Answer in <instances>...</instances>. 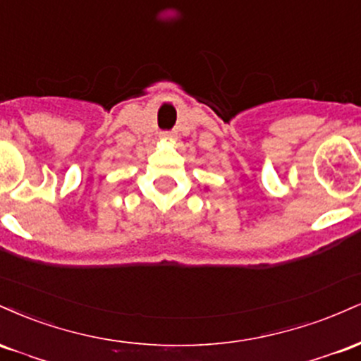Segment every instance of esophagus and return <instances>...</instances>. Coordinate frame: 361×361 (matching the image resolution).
<instances>
[{
    "label": "esophagus",
    "instance_id": "34e87169",
    "mask_svg": "<svg viewBox=\"0 0 361 361\" xmlns=\"http://www.w3.org/2000/svg\"><path fill=\"white\" fill-rule=\"evenodd\" d=\"M161 139L169 140V142H175L176 134H173V132H163V134H161Z\"/></svg>",
    "mask_w": 361,
    "mask_h": 361
}]
</instances>
